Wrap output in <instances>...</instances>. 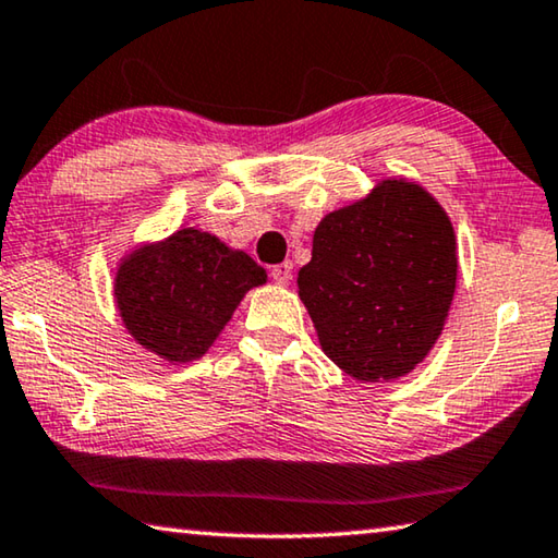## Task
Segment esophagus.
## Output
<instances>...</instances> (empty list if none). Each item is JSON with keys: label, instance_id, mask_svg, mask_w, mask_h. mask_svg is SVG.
<instances>
[{"label": "esophagus", "instance_id": "esophagus-1", "mask_svg": "<svg viewBox=\"0 0 558 558\" xmlns=\"http://www.w3.org/2000/svg\"><path fill=\"white\" fill-rule=\"evenodd\" d=\"M270 278L278 282V286H288L290 280H293V263H280L276 265V268L270 270Z\"/></svg>", "mask_w": 558, "mask_h": 558}]
</instances>
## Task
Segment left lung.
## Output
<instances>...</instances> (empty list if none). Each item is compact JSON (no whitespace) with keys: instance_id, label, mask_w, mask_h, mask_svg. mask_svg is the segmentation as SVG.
I'll use <instances>...</instances> for the list:
<instances>
[{"instance_id":"8db88e82","label":"left lung","mask_w":558,"mask_h":558,"mask_svg":"<svg viewBox=\"0 0 558 558\" xmlns=\"http://www.w3.org/2000/svg\"><path fill=\"white\" fill-rule=\"evenodd\" d=\"M457 265V235L441 203L417 181L383 179L317 223L298 295L342 373L392 383L445 330Z\"/></svg>"}]
</instances>
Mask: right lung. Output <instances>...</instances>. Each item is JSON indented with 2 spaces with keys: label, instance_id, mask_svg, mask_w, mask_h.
Masks as SVG:
<instances>
[{
  "label": "right lung",
  "instance_id": "add662e5",
  "mask_svg": "<svg viewBox=\"0 0 558 558\" xmlns=\"http://www.w3.org/2000/svg\"><path fill=\"white\" fill-rule=\"evenodd\" d=\"M265 282L268 272L245 251L183 226L121 255L113 303L136 344L183 365L206 355L247 290Z\"/></svg>",
  "mask_w": 558,
  "mask_h": 558
}]
</instances>
